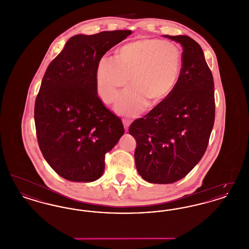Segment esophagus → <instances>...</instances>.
Masks as SVG:
<instances>
[{"instance_id": "34e87169", "label": "esophagus", "mask_w": 249, "mask_h": 249, "mask_svg": "<svg viewBox=\"0 0 249 249\" xmlns=\"http://www.w3.org/2000/svg\"><path fill=\"white\" fill-rule=\"evenodd\" d=\"M122 122H123L125 130H128L129 127H130V123H131V120L130 119H122Z\"/></svg>"}]
</instances>
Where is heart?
<instances>
[{
	"label": "heart",
	"instance_id": "b5f03b06",
	"mask_svg": "<svg viewBox=\"0 0 249 249\" xmlns=\"http://www.w3.org/2000/svg\"><path fill=\"white\" fill-rule=\"evenodd\" d=\"M182 56L178 46L158 38H139L117 50L115 59L103 57L96 68L97 89L107 104L116 101L119 90V113L135 115L147 105L163 102L174 90L181 70Z\"/></svg>",
	"mask_w": 249,
	"mask_h": 249
}]
</instances>
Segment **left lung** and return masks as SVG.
Masks as SVG:
<instances>
[{
    "mask_svg": "<svg viewBox=\"0 0 249 249\" xmlns=\"http://www.w3.org/2000/svg\"><path fill=\"white\" fill-rule=\"evenodd\" d=\"M183 48L182 66L172 93L129 132L137 142L135 165L142 179L171 184L201 160L214 122L213 74L200 45L190 36H165Z\"/></svg>",
    "mask_w": 249,
    "mask_h": 249,
    "instance_id": "left-lung-1",
    "label": "left lung"
}]
</instances>
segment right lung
Wrapping results in <instances>:
<instances>
[{
	"mask_svg": "<svg viewBox=\"0 0 249 249\" xmlns=\"http://www.w3.org/2000/svg\"><path fill=\"white\" fill-rule=\"evenodd\" d=\"M130 30L72 36L45 72L35 105L40 150L61 178L92 182L105 158L124 134L121 119L98 97L96 68Z\"/></svg>",
	"mask_w": 249,
	"mask_h": 249,
	"instance_id": "right-lung-1",
	"label": "right lung"
}]
</instances>
